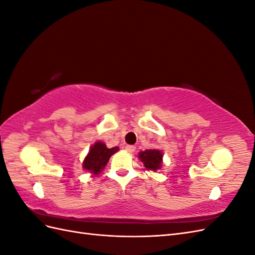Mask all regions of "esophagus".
<instances>
[{
	"label": "esophagus",
	"instance_id": "1",
	"mask_svg": "<svg viewBox=\"0 0 255 255\" xmlns=\"http://www.w3.org/2000/svg\"><path fill=\"white\" fill-rule=\"evenodd\" d=\"M125 149L128 152V153H133L135 151V145H126Z\"/></svg>",
	"mask_w": 255,
	"mask_h": 255
}]
</instances>
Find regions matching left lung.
Returning <instances> with one entry per match:
<instances>
[{
	"label": "left lung",
	"mask_w": 255,
	"mask_h": 255,
	"mask_svg": "<svg viewBox=\"0 0 255 255\" xmlns=\"http://www.w3.org/2000/svg\"><path fill=\"white\" fill-rule=\"evenodd\" d=\"M164 154L158 149H149L138 153V159L143 164L144 170L155 172L163 167Z\"/></svg>",
	"instance_id": "left-lung-1"
}]
</instances>
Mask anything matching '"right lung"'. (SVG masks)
Segmentation results:
<instances>
[{
    "label": "right lung",
    "mask_w": 255,
    "mask_h": 255,
    "mask_svg": "<svg viewBox=\"0 0 255 255\" xmlns=\"http://www.w3.org/2000/svg\"><path fill=\"white\" fill-rule=\"evenodd\" d=\"M118 151V146L107 148L103 141H96L90 146L89 152L83 160L84 170L92 175L100 174L109 163L111 156Z\"/></svg>",
    "instance_id": "right-lung-1"
}]
</instances>
